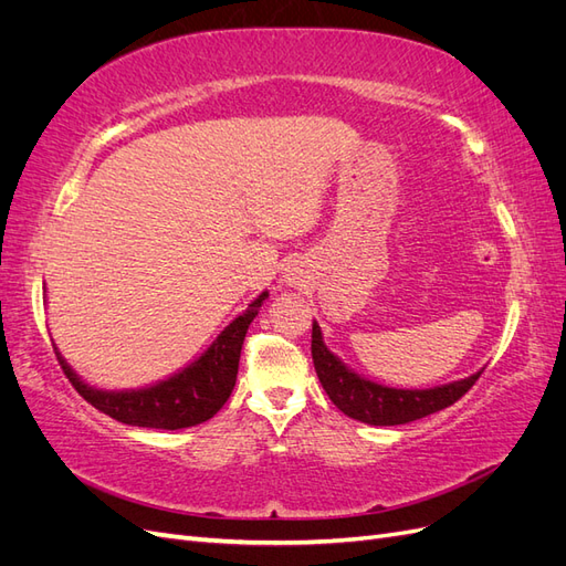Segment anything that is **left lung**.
I'll return each mask as SVG.
<instances>
[{"label": "left lung", "mask_w": 566, "mask_h": 566, "mask_svg": "<svg viewBox=\"0 0 566 566\" xmlns=\"http://www.w3.org/2000/svg\"><path fill=\"white\" fill-rule=\"evenodd\" d=\"M312 356L318 380L331 401L342 413L368 424H406L420 420L441 408H449L472 389L482 370L434 389H391L378 382L358 378L335 354L323 345L318 323L312 328Z\"/></svg>", "instance_id": "1"}]
</instances>
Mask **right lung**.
Returning <instances> with one entry per match:
<instances>
[{"mask_svg": "<svg viewBox=\"0 0 566 566\" xmlns=\"http://www.w3.org/2000/svg\"><path fill=\"white\" fill-rule=\"evenodd\" d=\"M266 293L256 297L243 316L227 325L198 361L146 389L136 391H101L84 385L56 352L65 378L77 389L80 397L101 413L117 422L134 427H156V430H181L210 420L231 397L238 361H241L243 339L252 318L260 312Z\"/></svg>", "mask_w": 566, "mask_h": 566, "instance_id": "1", "label": "right lung"}]
</instances>
